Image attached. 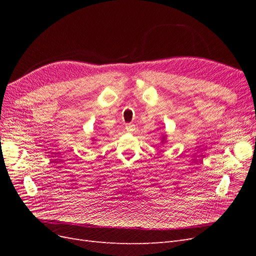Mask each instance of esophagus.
<instances>
[{
    "label": "esophagus",
    "instance_id": "1",
    "mask_svg": "<svg viewBox=\"0 0 256 256\" xmlns=\"http://www.w3.org/2000/svg\"><path fill=\"white\" fill-rule=\"evenodd\" d=\"M126 130L128 131V132H132V131L136 130V125H134V124H127Z\"/></svg>",
    "mask_w": 256,
    "mask_h": 256
}]
</instances>
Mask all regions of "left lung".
<instances>
[{
    "label": "left lung",
    "instance_id": "8db88e82",
    "mask_svg": "<svg viewBox=\"0 0 256 256\" xmlns=\"http://www.w3.org/2000/svg\"><path fill=\"white\" fill-rule=\"evenodd\" d=\"M166 141V136H164V138H162V142Z\"/></svg>",
    "mask_w": 256,
    "mask_h": 256
}]
</instances>
